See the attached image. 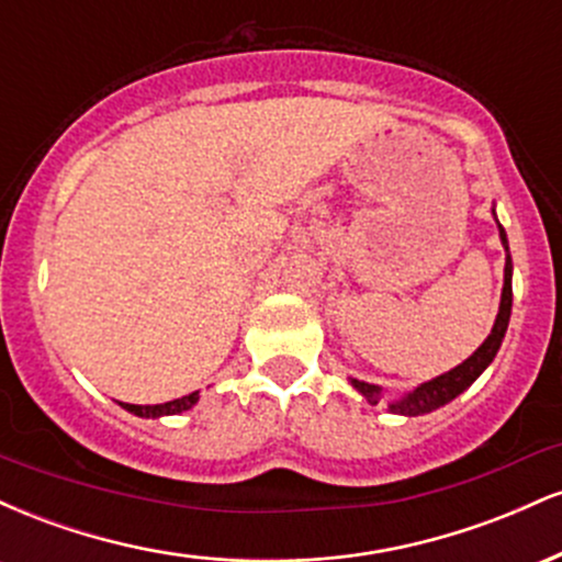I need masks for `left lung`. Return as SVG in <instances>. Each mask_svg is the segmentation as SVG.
I'll list each match as a JSON object with an SVG mask.
<instances>
[{
	"label": "left lung",
	"instance_id": "obj_1",
	"mask_svg": "<svg viewBox=\"0 0 562 562\" xmlns=\"http://www.w3.org/2000/svg\"><path fill=\"white\" fill-rule=\"evenodd\" d=\"M499 237H502V245H505V250H507V235H505V229H502V224H499ZM509 280H513V259H509V254H507L505 288H502L499 314H496L492 335H488V338L479 346V351H475L470 359H465L460 367L449 370L447 375L430 380V383H423L420 389L412 391L409 396L402 398V402H393L391 412H396V415H409V417L425 415V412H434V409H438V406L451 402L454 396H460V393L465 391L468 385L473 383V380L479 378L488 364H492V359L496 357V351H499V346H502V338H505V333H507L509 308H513V282ZM351 383H353V389L362 393L367 402L378 404V393H380L378 385L362 383V380H351Z\"/></svg>",
	"mask_w": 562,
	"mask_h": 562
}]
</instances>
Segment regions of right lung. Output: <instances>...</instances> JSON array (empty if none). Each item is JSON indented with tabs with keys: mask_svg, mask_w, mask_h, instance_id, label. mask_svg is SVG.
Returning a JSON list of instances; mask_svg holds the SVG:
<instances>
[{
	"mask_svg": "<svg viewBox=\"0 0 562 562\" xmlns=\"http://www.w3.org/2000/svg\"><path fill=\"white\" fill-rule=\"evenodd\" d=\"M195 402H198V391L190 393V396L173 398V402H166V404H153V406L150 404H147V406L121 404V406H124V409H128V412H134V415H139V417H160V415H179V412L190 409V406Z\"/></svg>",
	"mask_w": 562,
	"mask_h": 562,
	"instance_id": "1",
	"label": "right lung"
}]
</instances>
